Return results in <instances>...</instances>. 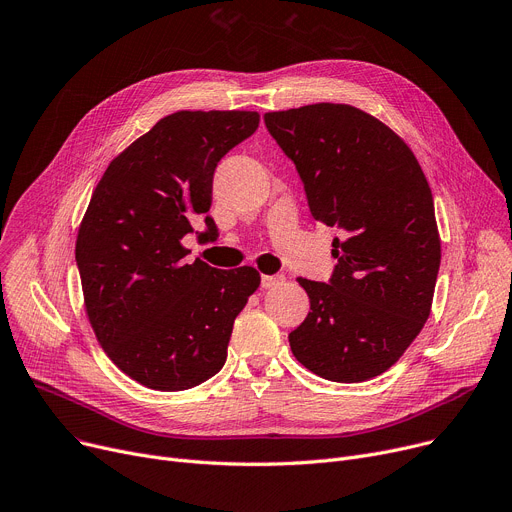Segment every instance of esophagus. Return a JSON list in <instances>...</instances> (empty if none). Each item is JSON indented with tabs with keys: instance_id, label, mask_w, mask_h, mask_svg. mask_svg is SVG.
Returning a JSON list of instances; mask_svg holds the SVG:
<instances>
[{
	"instance_id": "1",
	"label": "esophagus",
	"mask_w": 512,
	"mask_h": 512,
	"mask_svg": "<svg viewBox=\"0 0 512 512\" xmlns=\"http://www.w3.org/2000/svg\"><path fill=\"white\" fill-rule=\"evenodd\" d=\"M284 276L282 274H274V276H261V288H265V290H269V288H276V286H280V284H284Z\"/></svg>"
}]
</instances>
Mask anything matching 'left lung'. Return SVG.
<instances>
[{
	"label": "left lung",
	"mask_w": 512,
	"mask_h": 512,
	"mask_svg": "<svg viewBox=\"0 0 512 512\" xmlns=\"http://www.w3.org/2000/svg\"><path fill=\"white\" fill-rule=\"evenodd\" d=\"M263 119L294 162L313 218L339 230L329 284L298 278L311 313L288 335L292 354L333 383L379 377L422 331L440 267L422 166L393 129L352 105Z\"/></svg>",
	"instance_id": "obj_1"
}]
</instances>
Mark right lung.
I'll return each instance as SVG.
<instances>
[{"label":"right lung","mask_w":512,"mask_h":512,"mask_svg":"<svg viewBox=\"0 0 512 512\" xmlns=\"http://www.w3.org/2000/svg\"><path fill=\"white\" fill-rule=\"evenodd\" d=\"M259 127L255 111H179L125 148L78 230L86 315L107 356L156 391L191 389L224 366L255 267L187 263L183 236L212 206L214 170ZM208 236L214 220L206 216Z\"/></svg>","instance_id":"right-lung-1"}]
</instances>
